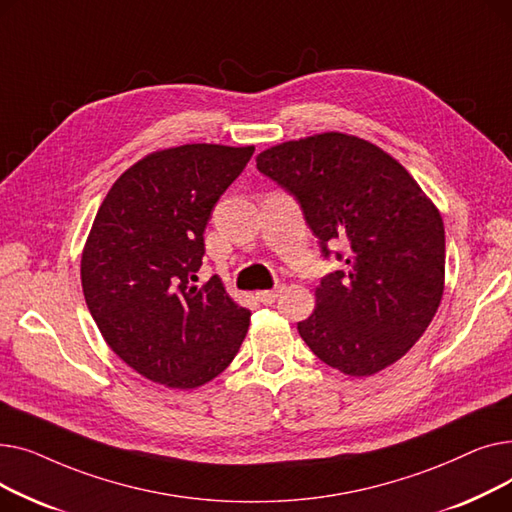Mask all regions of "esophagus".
I'll use <instances>...</instances> for the list:
<instances>
[{
  "instance_id": "1",
  "label": "esophagus",
  "mask_w": 512,
  "mask_h": 512,
  "mask_svg": "<svg viewBox=\"0 0 512 512\" xmlns=\"http://www.w3.org/2000/svg\"><path fill=\"white\" fill-rule=\"evenodd\" d=\"M282 290H284V284H276L272 290H261V292H257V299H259L263 305H272V303L280 297Z\"/></svg>"
}]
</instances>
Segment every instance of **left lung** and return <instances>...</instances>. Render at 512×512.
<instances>
[{
  "label": "left lung",
  "instance_id": "1",
  "mask_svg": "<svg viewBox=\"0 0 512 512\" xmlns=\"http://www.w3.org/2000/svg\"><path fill=\"white\" fill-rule=\"evenodd\" d=\"M257 170L301 205L324 259L317 307L299 334L326 365L361 378L405 355L444 292V224L394 157L363 139L324 132L259 153ZM342 244L344 252L329 247Z\"/></svg>",
  "mask_w": 512,
  "mask_h": 512
}]
</instances>
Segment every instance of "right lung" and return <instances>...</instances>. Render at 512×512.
<instances>
[{"instance_id": "obj_1", "label": "right lung", "mask_w": 512, "mask_h": 512, "mask_svg": "<svg viewBox=\"0 0 512 512\" xmlns=\"http://www.w3.org/2000/svg\"><path fill=\"white\" fill-rule=\"evenodd\" d=\"M255 147L182 145L126 170L80 261L87 307L112 351L147 380L197 388L236 357L251 311L218 276L197 284L203 232Z\"/></svg>"}]
</instances>
